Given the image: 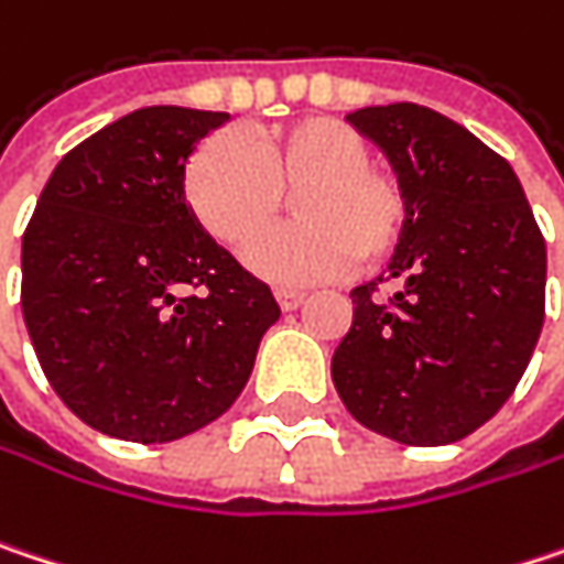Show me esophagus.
Segmentation results:
<instances>
[{
  "label": "esophagus",
  "mask_w": 564,
  "mask_h": 564,
  "mask_svg": "<svg viewBox=\"0 0 564 564\" xmlns=\"http://www.w3.org/2000/svg\"><path fill=\"white\" fill-rule=\"evenodd\" d=\"M274 296H278V303H281L283 313L296 310V306L306 300V293H303V290H290V286H278V290H274Z\"/></svg>",
  "instance_id": "34e87169"
}]
</instances>
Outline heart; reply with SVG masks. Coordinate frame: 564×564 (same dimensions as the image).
Segmentation results:
<instances>
[{
  "mask_svg": "<svg viewBox=\"0 0 564 564\" xmlns=\"http://www.w3.org/2000/svg\"><path fill=\"white\" fill-rule=\"evenodd\" d=\"M296 192L303 224L257 237ZM183 196L196 223L229 248H248V268L271 283H316L358 258L378 264L406 229V196L371 164V144L338 119L313 116L258 134L254 154L235 134L206 138L186 161Z\"/></svg>",
  "mask_w": 564,
  "mask_h": 564,
  "instance_id": "b5f03b06",
  "label": "heart"
}]
</instances>
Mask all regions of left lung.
Returning a JSON list of instances; mask_svg holds the SVG:
<instances>
[{"label": "left lung", "mask_w": 564, "mask_h": 564, "mask_svg": "<svg viewBox=\"0 0 564 564\" xmlns=\"http://www.w3.org/2000/svg\"><path fill=\"white\" fill-rule=\"evenodd\" d=\"M375 141L406 196L387 264L404 286L351 290L333 355L345 410L403 445L458 442L507 403L545 319V241L513 167L481 138L416 102L345 116Z\"/></svg>", "instance_id": "1"}]
</instances>
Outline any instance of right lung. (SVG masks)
I'll use <instances>...</instances> for the list:
<instances>
[{
  "label": "right lung",
  "instance_id": "right-lung-1",
  "mask_svg": "<svg viewBox=\"0 0 564 564\" xmlns=\"http://www.w3.org/2000/svg\"><path fill=\"white\" fill-rule=\"evenodd\" d=\"M229 112L148 106L54 167L22 238V316L57 397L93 430L174 442L245 390L281 306L196 223L183 171Z\"/></svg>",
  "mask_w": 564,
  "mask_h": 564
}]
</instances>
